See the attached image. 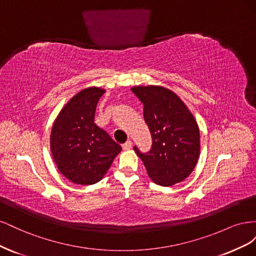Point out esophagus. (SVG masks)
Instances as JSON below:
<instances>
[{
	"label": "esophagus",
	"instance_id": "1",
	"mask_svg": "<svg viewBox=\"0 0 256 256\" xmlns=\"http://www.w3.org/2000/svg\"><path fill=\"white\" fill-rule=\"evenodd\" d=\"M131 147H132V142H131V141H127L125 144H122V148L125 150H130Z\"/></svg>",
	"mask_w": 256,
	"mask_h": 256
}]
</instances>
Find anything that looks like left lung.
<instances>
[{"label":"left lung","instance_id":"8db88e82","mask_svg":"<svg viewBox=\"0 0 256 256\" xmlns=\"http://www.w3.org/2000/svg\"><path fill=\"white\" fill-rule=\"evenodd\" d=\"M143 104L144 120L152 138V150L143 154L134 146L150 180L170 187L187 178L200 156V129L182 100L160 85L134 86Z\"/></svg>","mask_w":256,"mask_h":256}]
</instances>
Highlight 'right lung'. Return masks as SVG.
I'll return each instance as SVG.
<instances>
[{
    "label": "right lung",
    "mask_w": 256,
    "mask_h": 256,
    "mask_svg": "<svg viewBox=\"0 0 256 256\" xmlns=\"http://www.w3.org/2000/svg\"><path fill=\"white\" fill-rule=\"evenodd\" d=\"M106 90L90 86L69 100L53 122L50 147L58 171L76 184L102 180L122 147L94 122Z\"/></svg>",
    "instance_id": "1"
}]
</instances>
